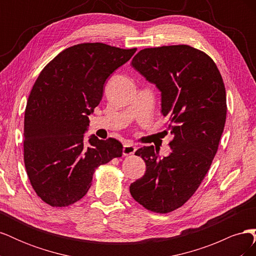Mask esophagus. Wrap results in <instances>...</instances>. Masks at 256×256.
Listing matches in <instances>:
<instances>
[{
	"label": "esophagus",
	"instance_id": "esophagus-1",
	"mask_svg": "<svg viewBox=\"0 0 256 256\" xmlns=\"http://www.w3.org/2000/svg\"><path fill=\"white\" fill-rule=\"evenodd\" d=\"M136 150V146L131 143H126L122 147V154L124 156H130V154H134Z\"/></svg>",
	"mask_w": 256,
	"mask_h": 256
}]
</instances>
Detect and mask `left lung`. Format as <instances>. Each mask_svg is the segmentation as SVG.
I'll use <instances>...</instances> for the list:
<instances>
[{
  "label": "left lung",
  "mask_w": 256,
  "mask_h": 256,
  "mask_svg": "<svg viewBox=\"0 0 256 256\" xmlns=\"http://www.w3.org/2000/svg\"><path fill=\"white\" fill-rule=\"evenodd\" d=\"M131 66L161 92L164 132L173 140L162 159L154 146L136 152L146 172L130 193L150 212H171L194 194L212 166L226 125V88L214 62L187 44L143 49Z\"/></svg>",
  "instance_id": "1"
}]
</instances>
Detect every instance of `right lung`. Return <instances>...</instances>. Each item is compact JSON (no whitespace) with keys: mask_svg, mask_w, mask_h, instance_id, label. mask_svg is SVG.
Listing matches in <instances>:
<instances>
[{"mask_svg":"<svg viewBox=\"0 0 256 256\" xmlns=\"http://www.w3.org/2000/svg\"><path fill=\"white\" fill-rule=\"evenodd\" d=\"M136 49L86 42L62 51L38 76L24 114V164L36 194L53 207L81 200L102 164L122 157L115 138L84 141L104 83Z\"/></svg>","mask_w":256,"mask_h":256,"instance_id":"1","label":"right lung"}]
</instances>
